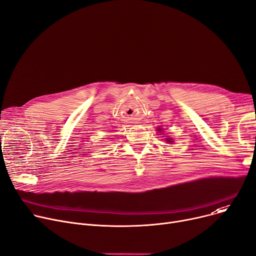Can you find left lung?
<instances>
[{"label":"left lung","instance_id":"left-lung-1","mask_svg":"<svg viewBox=\"0 0 256 256\" xmlns=\"http://www.w3.org/2000/svg\"><path fill=\"white\" fill-rule=\"evenodd\" d=\"M168 142H171V141H170V140H169V139H168Z\"/></svg>","mask_w":256,"mask_h":256}]
</instances>
